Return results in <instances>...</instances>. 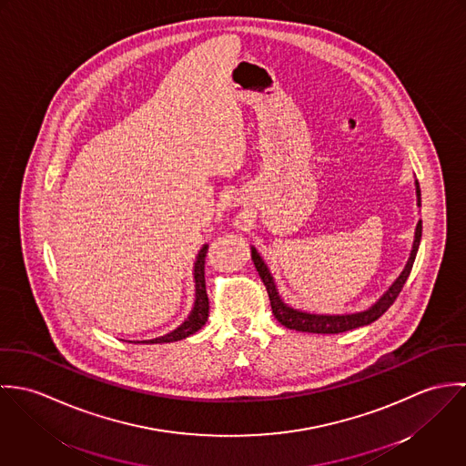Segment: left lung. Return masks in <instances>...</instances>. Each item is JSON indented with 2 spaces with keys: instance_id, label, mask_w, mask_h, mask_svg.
I'll use <instances>...</instances> for the list:
<instances>
[{
  "instance_id": "left-lung-1",
  "label": "left lung",
  "mask_w": 466,
  "mask_h": 466,
  "mask_svg": "<svg viewBox=\"0 0 466 466\" xmlns=\"http://www.w3.org/2000/svg\"><path fill=\"white\" fill-rule=\"evenodd\" d=\"M416 198H418V206H421V194H420V185L416 183ZM420 240H421V220H418L416 224V231H414V242H412V251L410 257L405 264V268L401 270L399 278L395 279V283L386 290V294L375 303L371 305L368 310L362 312H355V314H337V316H327V314H310V312H303V310H296L292 307H289L287 303H283V299L279 298L274 279L268 272V267L266 266L264 258L258 255V251L255 248H251V258L255 262V267L266 285L267 294L270 299V309L274 318L290 330H298V332L309 333H340L359 329V327H366L371 325L373 321H377L399 298L410 268L414 264L418 248H420Z\"/></svg>"
}]
</instances>
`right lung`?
<instances>
[{"mask_svg": "<svg viewBox=\"0 0 466 466\" xmlns=\"http://www.w3.org/2000/svg\"><path fill=\"white\" fill-rule=\"evenodd\" d=\"M206 253H208V246H202V249L198 255L196 266H194V279H196V303L194 309L188 316V319L177 327L174 332L167 333L163 337L157 339H150V340H141V342H150V344H157V342H174V340H181L190 337L192 333L200 330L206 321H208V314H209V301H208V292H206V279H204V264H206Z\"/></svg>", "mask_w": 466, "mask_h": 466, "instance_id": "obj_1", "label": "right lung"}]
</instances>
